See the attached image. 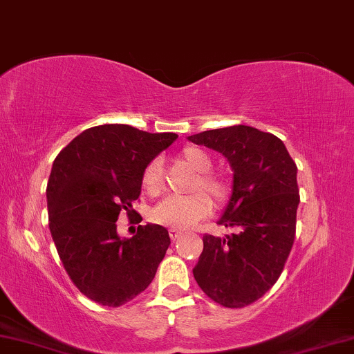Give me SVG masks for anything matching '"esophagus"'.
<instances>
[{"mask_svg":"<svg viewBox=\"0 0 354 354\" xmlns=\"http://www.w3.org/2000/svg\"><path fill=\"white\" fill-rule=\"evenodd\" d=\"M182 234H183L182 230H177V228H171V230H169V236H171V239H174V241L180 238Z\"/></svg>","mask_w":354,"mask_h":354,"instance_id":"34e87169","label":"esophagus"}]
</instances>
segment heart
Wrapping results in <instances>:
<instances>
[{
    "label": "heart",
    "mask_w": 354,
    "mask_h": 354,
    "mask_svg": "<svg viewBox=\"0 0 354 354\" xmlns=\"http://www.w3.org/2000/svg\"><path fill=\"white\" fill-rule=\"evenodd\" d=\"M180 160L196 172L192 189L206 191L215 203H223L230 193V185L223 177L211 174L212 158L196 147H188L180 153ZM143 188L148 194L155 196L162 189L161 162L153 160L145 167L142 177ZM206 192V193H207ZM205 193V194H206ZM202 192H194L187 196H167L156 204L151 211V218L156 223L172 228H189L199 220L207 217L212 211V203Z\"/></svg>",
    "instance_id": "1"
}]
</instances>
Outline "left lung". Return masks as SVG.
I'll use <instances>...</instances> for the list:
<instances>
[{"label": "left lung", "instance_id": "8db88e82", "mask_svg": "<svg viewBox=\"0 0 354 354\" xmlns=\"http://www.w3.org/2000/svg\"><path fill=\"white\" fill-rule=\"evenodd\" d=\"M227 158L233 189L218 222L236 233L206 234L193 276L204 294L228 308L259 300L283 273L295 238L300 196L297 166L283 140L250 126L189 136Z\"/></svg>", "mask_w": 354, "mask_h": 354}]
</instances>
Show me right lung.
Instances as JSON below:
<instances>
[{
	"instance_id": "right-lung-1",
	"label": "right lung",
	"mask_w": 354,
	"mask_h": 354,
	"mask_svg": "<svg viewBox=\"0 0 354 354\" xmlns=\"http://www.w3.org/2000/svg\"><path fill=\"white\" fill-rule=\"evenodd\" d=\"M174 132L127 124L89 127L54 160L46 198L49 230L70 279L88 299L121 306L145 290L165 259L171 238L156 223L121 238L116 220L131 215L145 167L172 145Z\"/></svg>"
}]
</instances>
